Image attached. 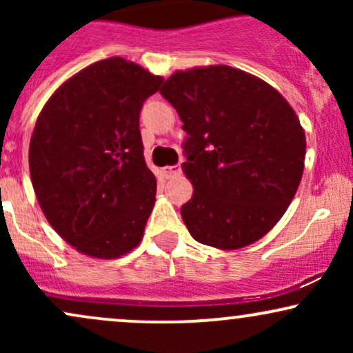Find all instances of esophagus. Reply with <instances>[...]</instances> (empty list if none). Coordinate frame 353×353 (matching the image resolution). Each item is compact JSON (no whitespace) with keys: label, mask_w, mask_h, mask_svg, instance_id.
I'll use <instances>...</instances> for the list:
<instances>
[{"label":"esophagus","mask_w":353,"mask_h":353,"mask_svg":"<svg viewBox=\"0 0 353 353\" xmlns=\"http://www.w3.org/2000/svg\"><path fill=\"white\" fill-rule=\"evenodd\" d=\"M163 171H164V176L168 177V179H171V177H176L181 174V164L168 165V168H164Z\"/></svg>","instance_id":"34e87169"}]
</instances>
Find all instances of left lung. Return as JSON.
<instances>
[{"label": "left lung", "instance_id": "left-lung-1", "mask_svg": "<svg viewBox=\"0 0 353 353\" xmlns=\"http://www.w3.org/2000/svg\"><path fill=\"white\" fill-rule=\"evenodd\" d=\"M159 92L188 132L182 169L194 194L181 216L190 236L224 250L264 237L303 172L305 134L290 104L230 66L177 71Z\"/></svg>", "mask_w": 353, "mask_h": 353}]
</instances>
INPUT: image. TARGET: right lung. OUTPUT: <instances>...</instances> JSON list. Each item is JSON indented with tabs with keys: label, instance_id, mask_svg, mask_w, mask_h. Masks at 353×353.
Masks as SVG:
<instances>
[{
	"label": "right lung",
	"instance_id": "add662e5",
	"mask_svg": "<svg viewBox=\"0 0 353 353\" xmlns=\"http://www.w3.org/2000/svg\"><path fill=\"white\" fill-rule=\"evenodd\" d=\"M161 76L123 58L79 71L51 96L30 143L31 182L52 229L99 259L139 244L156 201L139 114Z\"/></svg>",
	"mask_w": 353,
	"mask_h": 353
}]
</instances>
